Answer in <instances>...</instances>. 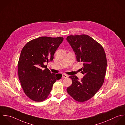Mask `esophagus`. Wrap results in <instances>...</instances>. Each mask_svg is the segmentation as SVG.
<instances>
[{"instance_id":"obj_1","label":"esophagus","mask_w":125,"mask_h":125,"mask_svg":"<svg viewBox=\"0 0 125 125\" xmlns=\"http://www.w3.org/2000/svg\"><path fill=\"white\" fill-rule=\"evenodd\" d=\"M62 77H63V78H67L68 77V75L63 74H62Z\"/></svg>"}]
</instances>
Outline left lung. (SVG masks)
I'll return each instance as SVG.
<instances>
[{"label":"left lung","mask_w":125,"mask_h":125,"mask_svg":"<svg viewBox=\"0 0 125 125\" xmlns=\"http://www.w3.org/2000/svg\"><path fill=\"white\" fill-rule=\"evenodd\" d=\"M67 40L75 52L77 61L83 63L79 80L75 75L70 76L72 85L67 88L75 100L83 102L90 99L99 91L104 81L107 68L106 53L102 46L87 35H70Z\"/></svg>","instance_id":"1"}]
</instances>
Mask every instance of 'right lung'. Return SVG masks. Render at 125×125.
<instances>
[{
  "instance_id": "1",
  "label": "right lung",
  "mask_w": 125,
  "mask_h": 125,
  "mask_svg": "<svg viewBox=\"0 0 125 125\" xmlns=\"http://www.w3.org/2000/svg\"><path fill=\"white\" fill-rule=\"evenodd\" d=\"M63 40L61 37H41L29 41L22 49L18 63V77L30 99L36 102L46 100L54 83L61 79L62 75L51 73L44 63L53 60Z\"/></svg>"
}]
</instances>
